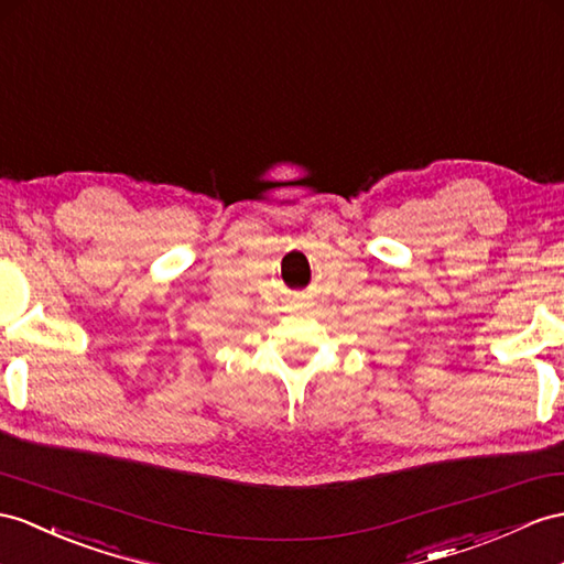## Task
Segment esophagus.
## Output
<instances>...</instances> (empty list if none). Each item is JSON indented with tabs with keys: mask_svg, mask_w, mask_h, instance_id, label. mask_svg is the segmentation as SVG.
Masks as SVG:
<instances>
[{
	"mask_svg": "<svg viewBox=\"0 0 564 564\" xmlns=\"http://www.w3.org/2000/svg\"><path fill=\"white\" fill-rule=\"evenodd\" d=\"M292 301L299 306H311L313 304V294L311 292H294Z\"/></svg>",
	"mask_w": 564,
	"mask_h": 564,
	"instance_id": "esophagus-1",
	"label": "esophagus"
}]
</instances>
